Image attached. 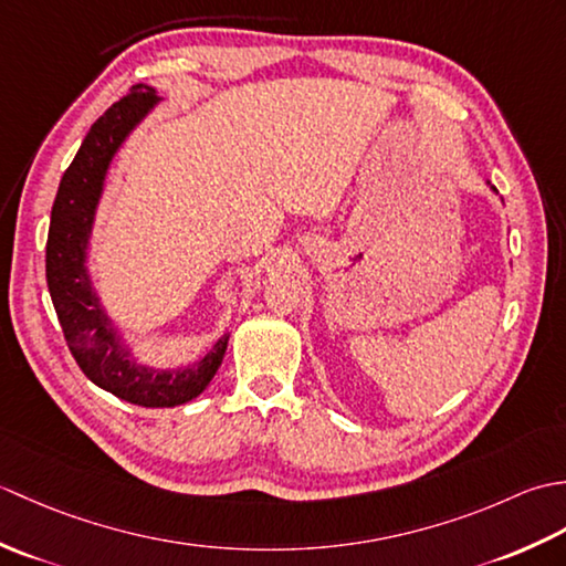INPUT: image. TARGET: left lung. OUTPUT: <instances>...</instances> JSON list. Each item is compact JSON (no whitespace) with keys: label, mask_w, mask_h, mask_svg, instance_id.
<instances>
[{"label":"left lung","mask_w":566,"mask_h":566,"mask_svg":"<svg viewBox=\"0 0 566 566\" xmlns=\"http://www.w3.org/2000/svg\"><path fill=\"white\" fill-rule=\"evenodd\" d=\"M491 189H494V187H491ZM494 191H496V189H494Z\"/></svg>","instance_id":"left-lung-1"}]
</instances>
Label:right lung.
Listing matches in <instances>:
<instances>
[{
  "label": "right lung",
  "instance_id": "add662e5",
  "mask_svg": "<svg viewBox=\"0 0 566 566\" xmlns=\"http://www.w3.org/2000/svg\"><path fill=\"white\" fill-rule=\"evenodd\" d=\"M158 102L160 97L148 84H134L126 97L112 104L84 136L75 160L60 179L53 201L45 280L70 353L87 379L128 403L172 408L197 399L209 387L223 363L228 333L213 343L207 355L187 367L158 369L140 365L106 316L87 270L90 238L106 172L130 130Z\"/></svg>",
  "mask_w": 566,
  "mask_h": 566
}]
</instances>
